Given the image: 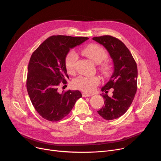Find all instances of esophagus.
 <instances>
[{
    "label": "esophagus",
    "instance_id": "obj_1",
    "mask_svg": "<svg viewBox=\"0 0 161 161\" xmlns=\"http://www.w3.org/2000/svg\"><path fill=\"white\" fill-rule=\"evenodd\" d=\"M92 95V94L87 93V92H83L82 93L83 97H91Z\"/></svg>",
    "mask_w": 161,
    "mask_h": 161
}]
</instances>
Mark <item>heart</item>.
Segmentation results:
<instances>
[{
    "mask_svg": "<svg viewBox=\"0 0 161 161\" xmlns=\"http://www.w3.org/2000/svg\"><path fill=\"white\" fill-rule=\"evenodd\" d=\"M81 52L96 64H100L108 57L106 50L102 46L97 44H91L85 46L82 49ZM78 58V55L74 50L69 51L66 54L65 57V66L67 71L69 73L74 72L75 63ZM100 69L104 75H108L110 72V66L106 63L101 64ZM99 82V78L97 76L80 75L74 79L72 85L74 87L78 89L86 92H91L93 91Z\"/></svg>",
    "mask_w": 161,
    "mask_h": 161,
    "instance_id": "heart-1",
    "label": "heart"
}]
</instances>
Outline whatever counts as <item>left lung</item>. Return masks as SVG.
<instances>
[{
    "instance_id": "left-lung-1",
    "label": "left lung",
    "mask_w": 161,
    "mask_h": 161,
    "mask_svg": "<svg viewBox=\"0 0 161 161\" xmlns=\"http://www.w3.org/2000/svg\"><path fill=\"white\" fill-rule=\"evenodd\" d=\"M92 40L102 44L107 49L113 60L114 71L110 79L101 91L104 106L97 112L106 120L120 117L130 106L137 91L138 69L136 61L129 49L123 42L109 35L97 36ZM112 88L113 96L107 93Z\"/></svg>"
}]
</instances>
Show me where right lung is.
Returning a JSON list of instances; mask_svg holds the SVG:
<instances>
[{
  "label": "right lung",
  "instance_id": "obj_1",
  "mask_svg": "<svg viewBox=\"0 0 161 161\" xmlns=\"http://www.w3.org/2000/svg\"><path fill=\"white\" fill-rule=\"evenodd\" d=\"M87 37L57 35L47 38L32 54L27 78V89L31 103L44 119L50 121L63 119L73 108L81 92L58 91L69 78L65 57L70 49L79 46Z\"/></svg>",
  "mask_w": 161,
  "mask_h": 161
}]
</instances>
